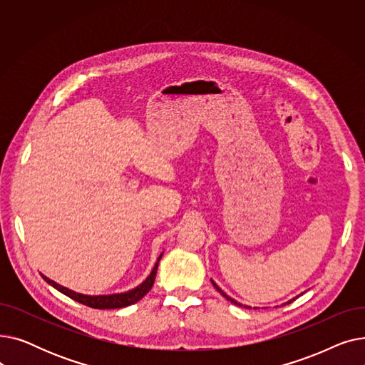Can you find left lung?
I'll use <instances>...</instances> for the list:
<instances>
[{
  "label": "left lung",
  "mask_w": 365,
  "mask_h": 365,
  "mask_svg": "<svg viewBox=\"0 0 365 365\" xmlns=\"http://www.w3.org/2000/svg\"><path fill=\"white\" fill-rule=\"evenodd\" d=\"M212 282H213V281H212ZM213 285H215V289H216V290H217V292H219V293H220V294H222V296H223V297H225V299H227V300H229V302H231V303H234V304H238V306H241V303H238V302H237V300H234V299H232V297H229V296H227V294H226V293H223V292H222V290H220V289H219V287H217V285H216V284H215V282H213ZM289 303H290V302H289ZM245 308H248V306H245Z\"/></svg>",
  "instance_id": "obj_1"
}]
</instances>
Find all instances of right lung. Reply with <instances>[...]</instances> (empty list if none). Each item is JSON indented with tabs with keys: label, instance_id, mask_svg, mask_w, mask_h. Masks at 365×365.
Returning a JSON list of instances; mask_svg holds the SVG:
<instances>
[{
	"label": "right lung",
	"instance_id": "obj_1",
	"mask_svg": "<svg viewBox=\"0 0 365 365\" xmlns=\"http://www.w3.org/2000/svg\"><path fill=\"white\" fill-rule=\"evenodd\" d=\"M163 256V253H161ZM161 256L158 257L155 266H153L152 272L149 274V277L140 284L138 285L136 289H133L130 292L125 293H118V294H108V296H87V294H81V293H75L66 287L57 284L54 281H51L50 278H47L46 275L41 274V277L51 285L54 287L56 290H59L61 293H63L65 296L73 299L75 302H80L88 308H94V309H117V308H125V306L134 304L136 302H139L146 293H149V290L152 289L153 281H155V275H157V269H158V262L161 260Z\"/></svg>",
	"mask_w": 365,
	"mask_h": 365
}]
</instances>
